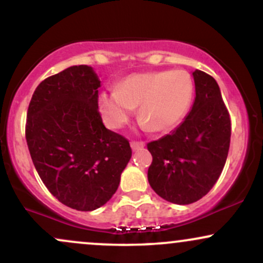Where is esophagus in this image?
Returning a JSON list of instances; mask_svg holds the SVG:
<instances>
[{
	"label": "esophagus",
	"mask_w": 263,
	"mask_h": 263,
	"mask_svg": "<svg viewBox=\"0 0 263 263\" xmlns=\"http://www.w3.org/2000/svg\"><path fill=\"white\" fill-rule=\"evenodd\" d=\"M143 147H144V142H142V141H132L131 142V148L134 151L143 148Z\"/></svg>",
	"instance_id": "obj_1"
}]
</instances>
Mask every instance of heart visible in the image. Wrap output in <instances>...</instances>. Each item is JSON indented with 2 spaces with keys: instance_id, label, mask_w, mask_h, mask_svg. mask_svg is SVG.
Listing matches in <instances>:
<instances>
[{
  "instance_id": "1",
  "label": "heart",
  "mask_w": 263,
  "mask_h": 263,
  "mask_svg": "<svg viewBox=\"0 0 263 263\" xmlns=\"http://www.w3.org/2000/svg\"><path fill=\"white\" fill-rule=\"evenodd\" d=\"M194 93L192 77L185 70L134 74L123 79L116 91L101 92L105 121L119 128L128 121L134 108L144 127L165 132L174 128L188 112Z\"/></svg>"
}]
</instances>
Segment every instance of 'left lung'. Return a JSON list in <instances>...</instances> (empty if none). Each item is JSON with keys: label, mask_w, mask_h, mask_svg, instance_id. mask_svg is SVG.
<instances>
[{"label": "left lung", "mask_w": 263, "mask_h": 263, "mask_svg": "<svg viewBox=\"0 0 263 263\" xmlns=\"http://www.w3.org/2000/svg\"><path fill=\"white\" fill-rule=\"evenodd\" d=\"M195 99L185 120L170 135L149 142L148 182L159 197L186 205L209 193L219 179L230 147L231 122L213 77L193 71Z\"/></svg>", "instance_id": "left-lung-1"}]
</instances>
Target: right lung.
Listing matches in <instances>:
<instances>
[{"instance_id":"right-lung-1","label":"right lung","mask_w":263,"mask_h":263,"mask_svg":"<svg viewBox=\"0 0 263 263\" xmlns=\"http://www.w3.org/2000/svg\"><path fill=\"white\" fill-rule=\"evenodd\" d=\"M100 84L91 66H70L39 84L27 112L26 140L42 182L80 211L110 200L132 156L128 141L102 123Z\"/></svg>"}]
</instances>
